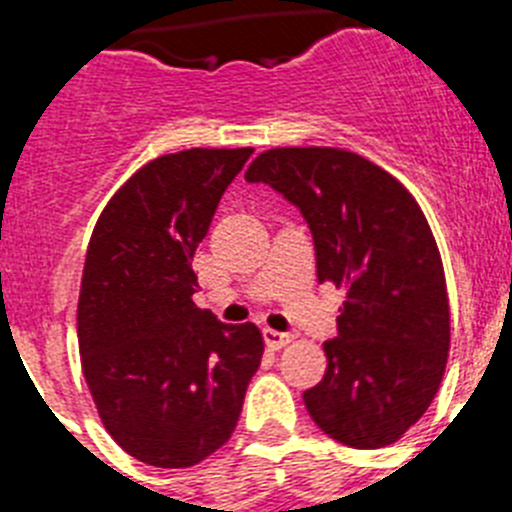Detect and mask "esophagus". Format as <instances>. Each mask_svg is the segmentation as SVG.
I'll list each match as a JSON object with an SVG mask.
<instances>
[{
  "mask_svg": "<svg viewBox=\"0 0 512 512\" xmlns=\"http://www.w3.org/2000/svg\"><path fill=\"white\" fill-rule=\"evenodd\" d=\"M264 341H266V346L274 348V351H279V348H284L289 341H292V336H289V333H279V330L264 328Z\"/></svg>",
  "mask_w": 512,
  "mask_h": 512,
  "instance_id": "34e87169",
  "label": "esophagus"
}]
</instances>
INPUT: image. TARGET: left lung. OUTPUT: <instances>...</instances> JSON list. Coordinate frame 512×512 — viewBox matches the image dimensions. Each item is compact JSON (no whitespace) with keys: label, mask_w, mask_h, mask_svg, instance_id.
Masks as SVG:
<instances>
[{"label":"left lung","mask_w":512,"mask_h":512,"mask_svg":"<svg viewBox=\"0 0 512 512\" xmlns=\"http://www.w3.org/2000/svg\"><path fill=\"white\" fill-rule=\"evenodd\" d=\"M246 182L289 200L315 243L318 282L346 289L328 369L302 395L320 431L354 449L390 446L433 402L449 356L441 253L413 194L343 148H271Z\"/></svg>","instance_id":"8db88e82"}]
</instances>
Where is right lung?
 Here are the masks:
<instances>
[{
    "instance_id": "1",
    "label": "right lung",
    "mask_w": 512,
    "mask_h": 512,
    "mask_svg": "<svg viewBox=\"0 0 512 512\" xmlns=\"http://www.w3.org/2000/svg\"><path fill=\"white\" fill-rule=\"evenodd\" d=\"M253 148H189L135 171L99 215L81 277L79 354L104 428L143 464H200L235 431L264 354L253 323L192 302V259Z\"/></svg>"
}]
</instances>
